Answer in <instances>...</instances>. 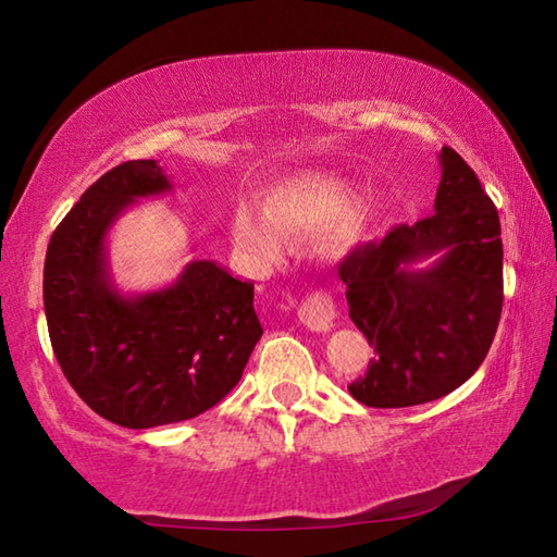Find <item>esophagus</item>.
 Wrapping results in <instances>:
<instances>
[{"mask_svg": "<svg viewBox=\"0 0 557 557\" xmlns=\"http://www.w3.org/2000/svg\"><path fill=\"white\" fill-rule=\"evenodd\" d=\"M299 319L301 324L312 332H329L336 319V305L326 292H312L301 299L299 305Z\"/></svg>", "mask_w": 557, "mask_h": 557, "instance_id": "esophagus-1", "label": "esophagus"}]
</instances>
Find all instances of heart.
<instances>
[{"label": "heart", "instance_id": "b5f03b06", "mask_svg": "<svg viewBox=\"0 0 557 557\" xmlns=\"http://www.w3.org/2000/svg\"><path fill=\"white\" fill-rule=\"evenodd\" d=\"M356 186L342 176L307 174L272 186L262 199V213L240 209L233 215V240L256 265H270L287 248V240L312 238L332 228V240L346 245L358 238L369 209H355Z\"/></svg>", "mask_w": 557, "mask_h": 557}]
</instances>
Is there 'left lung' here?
I'll return each instance as SVG.
<instances>
[{
  "instance_id": "obj_1",
  "label": "left lung",
  "mask_w": 557,
  "mask_h": 557,
  "mask_svg": "<svg viewBox=\"0 0 557 557\" xmlns=\"http://www.w3.org/2000/svg\"><path fill=\"white\" fill-rule=\"evenodd\" d=\"M435 213L395 225L338 262L348 317L373 346L348 393L369 408H410L459 388L482 366L504 307V245L494 201L451 147L440 152ZM437 255L425 271L414 259Z\"/></svg>"
}]
</instances>
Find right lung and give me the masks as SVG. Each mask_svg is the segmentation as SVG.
<instances>
[{
	"label": "right lung",
	"mask_w": 557,
	"mask_h": 557,
	"mask_svg": "<svg viewBox=\"0 0 557 557\" xmlns=\"http://www.w3.org/2000/svg\"><path fill=\"white\" fill-rule=\"evenodd\" d=\"M172 188L154 159L102 174L53 231L44 262L51 346L73 391L115 425L145 430L191 420L240 381L262 326L256 287L211 260L174 285L122 297L106 235L132 201Z\"/></svg>",
	"instance_id": "add662e5"
}]
</instances>
